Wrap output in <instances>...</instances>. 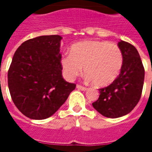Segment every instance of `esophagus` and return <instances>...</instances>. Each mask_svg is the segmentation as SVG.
Returning a JSON list of instances; mask_svg holds the SVG:
<instances>
[{"mask_svg": "<svg viewBox=\"0 0 152 152\" xmlns=\"http://www.w3.org/2000/svg\"><path fill=\"white\" fill-rule=\"evenodd\" d=\"M76 88H77L78 89H80V90H83V91H85V90H86V89H87V88H86V87L80 86V85H77V86H76Z\"/></svg>", "mask_w": 152, "mask_h": 152, "instance_id": "obj_1", "label": "esophagus"}]
</instances>
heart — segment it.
Wrapping results in <instances>:
<instances>
[{
	"instance_id": "b5f03b06",
	"label": "heart",
	"mask_w": 152,
	"mask_h": 152,
	"mask_svg": "<svg viewBox=\"0 0 152 152\" xmlns=\"http://www.w3.org/2000/svg\"><path fill=\"white\" fill-rule=\"evenodd\" d=\"M124 56L117 45L106 40H87L74 44L71 53L64 54L61 65L66 79L73 80L82 72L96 86L112 84L122 69Z\"/></svg>"
}]
</instances>
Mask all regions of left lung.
<instances>
[{"label": "left lung", "mask_w": 152, "mask_h": 152, "mask_svg": "<svg viewBox=\"0 0 152 152\" xmlns=\"http://www.w3.org/2000/svg\"><path fill=\"white\" fill-rule=\"evenodd\" d=\"M124 56L122 69L110 86L99 89L100 95L92 105L108 118L127 115L139 102L143 87L145 70L137 49L124 40L118 43Z\"/></svg>", "instance_id": "left-lung-1"}]
</instances>
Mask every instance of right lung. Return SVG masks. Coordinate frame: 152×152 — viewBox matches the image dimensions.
I'll return each instance as SVG.
<instances>
[{
  "mask_svg": "<svg viewBox=\"0 0 152 152\" xmlns=\"http://www.w3.org/2000/svg\"><path fill=\"white\" fill-rule=\"evenodd\" d=\"M58 35L24 41L15 51L8 71V86L16 107L33 120L50 117L76 88L62 75Z\"/></svg>",
  "mask_w": 152,
  "mask_h": 152,
  "instance_id": "1",
  "label": "right lung"
}]
</instances>
